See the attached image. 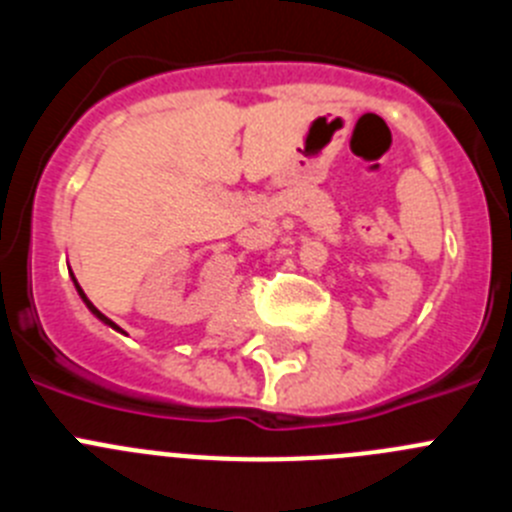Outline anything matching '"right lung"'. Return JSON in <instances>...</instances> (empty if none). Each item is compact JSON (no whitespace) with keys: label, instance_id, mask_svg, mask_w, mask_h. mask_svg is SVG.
<instances>
[{"label":"right lung","instance_id":"obj_1","mask_svg":"<svg viewBox=\"0 0 512 512\" xmlns=\"http://www.w3.org/2000/svg\"><path fill=\"white\" fill-rule=\"evenodd\" d=\"M71 279H74V287H76V292H79L81 302H84V305H87V310H89V312H92L94 318H97V320H99V323H104V325H110V328H112V330H120V328H117V325H115V323H112V320H110V318H107V315H102V312H99V310H97V307H94V305H92V302H89V297H87V295H84V289H81V287H79V282H76V277H74V271H71Z\"/></svg>","mask_w":512,"mask_h":512}]
</instances>
